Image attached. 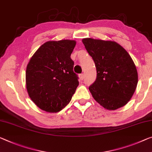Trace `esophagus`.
Returning <instances> with one entry per match:
<instances>
[{"label": "esophagus", "mask_w": 152, "mask_h": 152, "mask_svg": "<svg viewBox=\"0 0 152 152\" xmlns=\"http://www.w3.org/2000/svg\"><path fill=\"white\" fill-rule=\"evenodd\" d=\"M79 78H80L81 80H83V79H84V74L82 73V74L79 75Z\"/></svg>", "instance_id": "obj_1"}]
</instances>
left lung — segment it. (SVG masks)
I'll return each mask as SVG.
<instances>
[{"label": "left lung", "mask_w": 152, "mask_h": 152, "mask_svg": "<svg viewBox=\"0 0 152 152\" xmlns=\"http://www.w3.org/2000/svg\"><path fill=\"white\" fill-rule=\"evenodd\" d=\"M82 42L96 68V79L89 87L93 98L108 110L124 106L138 83L136 66L129 53L115 41L86 38Z\"/></svg>", "instance_id": "left-lung-1"}]
</instances>
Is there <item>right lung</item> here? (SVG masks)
Here are the masks:
<instances>
[{"instance_id":"obj_1","label":"right lung","mask_w":152,"mask_h":152,"mask_svg":"<svg viewBox=\"0 0 152 152\" xmlns=\"http://www.w3.org/2000/svg\"><path fill=\"white\" fill-rule=\"evenodd\" d=\"M75 45L67 39L48 41L30 58L26 71L27 92L42 110L56 113L71 101L79 85L71 58Z\"/></svg>"}]
</instances>
